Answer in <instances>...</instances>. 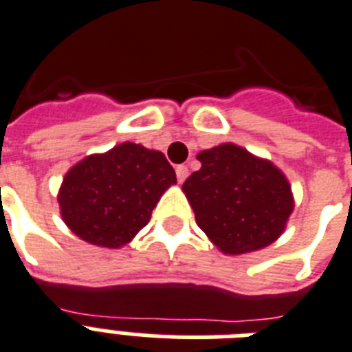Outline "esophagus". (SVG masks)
<instances>
[{
    "instance_id": "34e87169",
    "label": "esophagus",
    "mask_w": 352,
    "mask_h": 352,
    "mask_svg": "<svg viewBox=\"0 0 352 352\" xmlns=\"http://www.w3.org/2000/svg\"><path fill=\"white\" fill-rule=\"evenodd\" d=\"M175 173H177V181L184 182L188 173H190V170H188V166H184V164H179V166L175 168Z\"/></svg>"
}]
</instances>
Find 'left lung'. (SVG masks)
<instances>
[{"instance_id": "8db88e82", "label": "left lung", "mask_w": 352, "mask_h": 352, "mask_svg": "<svg viewBox=\"0 0 352 352\" xmlns=\"http://www.w3.org/2000/svg\"><path fill=\"white\" fill-rule=\"evenodd\" d=\"M197 159L201 170L186 179L182 190L210 241L228 255L275 242L293 211L284 173L235 144L201 151Z\"/></svg>"}]
</instances>
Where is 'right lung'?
<instances>
[{
	"label": "right lung",
	"instance_id": "obj_1",
	"mask_svg": "<svg viewBox=\"0 0 352 352\" xmlns=\"http://www.w3.org/2000/svg\"><path fill=\"white\" fill-rule=\"evenodd\" d=\"M175 182V170L161 151L122 142L76 164L57 201L63 221L77 236L119 248L148 224L161 195Z\"/></svg>",
	"mask_w": 352,
	"mask_h": 352
}]
</instances>
